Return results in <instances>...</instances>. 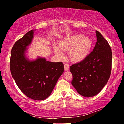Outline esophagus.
Segmentation results:
<instances>
[{
    "instance_id": "obj_1",
    "label": "esophagus",
    "mask_w": 124,
    "mask_h": 124,
    "mask_svg": "<svg viewBox=\"0 0 124 124\" xmlns=\"http://www.w3.org/2000/svg\"><path fill=\"white\" fill-rule=\"evenodd\" d=\"M64 70H65V71H67L69 70V66L68 64H65L64 65Z\"/></svg>"
}]
</instances>
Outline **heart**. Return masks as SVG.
I'll use <instances>...</instances> for the list:
<instances>
[{"label":"heart","instance_id":"heart-1","mask_svg":"<svg viewBox=\"0 0 124 124\" xmlns=\"http://www.w3.org/2000/svg\"><path fill=\"white\" fill-rule=\"evenodd\" d=\"M93 45L90 37L83 34H75L68 37L59 43V47L54 46V52L57 56L62 58L63 52H69L70 59L74 62H80L88 57Z\"/></svg>","mask_w":124,"mask_h":124}]
</instances>
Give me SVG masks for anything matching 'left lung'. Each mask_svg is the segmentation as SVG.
I'll return each mask as SVG.
<instances>
[{"mask_svg": "<svg viewBox=\"0 0 124 124\" xmlns=\"http://www.w3.org/2000/svg\"><path fill=\"white\" fill-rule=\"evenodd\" d=\"M97 42L85 60L70 67L72 85L80 95L89 98L96 95L109 79L112 69V50L102 34L96 31Z\"/></svg>", "mask_w": 124, "mask_h": 124, "instance_id": "obj_1", "label": "left lung"}]
</instances>
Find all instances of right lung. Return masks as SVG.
<instances>
[{
	"instance_id": "right-lung-1",
	"label": "right lung",
	"mask_w": 124,
	"mask_h": 124,
	"mask_svg": "<svg viewBox=\"0 0 124 124\" xmlns=\"http://www.w3.org/2000/svg\"><path fill=\"white\" fill-rule=\"evenodd\" d=\"M36 29L26 33L16 41L11 53L10 70L20 90L26 96L36 100L48 98L60 76L63 73L62 62H53L38 57L31 60L26 54L34 38Z\"/></svg>"
}]
</instances>
